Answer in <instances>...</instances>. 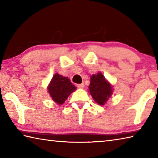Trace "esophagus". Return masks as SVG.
<instances>
[{
  "mask_svg": "<svg viewBox=\"0 0 158 158\" xmlns=\"http://www.w3.org/2000/svg\"><path fill=\"white\" fill-rule=\"evenodd\" d=\"M77 87L79 88V89H84V83H82V84H77Z\"/></svg>",
  "mask_w": 158,
  "mask_h": 158,
  "instance_id": "obj_1",
  "label": "esophagus"
}]
</instances>
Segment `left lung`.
Returning a JSON list of instances; mask_svg holds the SVG:
<instances>
[{"label":"left lung","mask_w":158,"mask_h":158,"mask_svg":"<svg viewBox=\"0 0 158 158\" xmlns=\"http://www.w3.org/2000/svg\"><path fill=\"white\" fill-rule=\"evenodd\" d=\"M89 92L96 103L104 105L111 96L113 89L112 85L106 81L103 74L98 73L90 77Z\"/></svg>","instance_id":"left-lung-1"}]
</instances>
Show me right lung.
I'll return each mask as SVG.
<instances>
[{
  "mask_svg": "<svg viewBox=\"0 0 158 158\" xmlns=\"http://www.w3.org/2000/svg\"><path fill=\"white\" fill-rule=\"evenodd\" d=\"M76 89L69 79L58 73L53 75L47 88L48 92L52 100L60 105L65 102L68 96Z\"/></svg>",
  "mask_w": 158,
  "mask_h": 158,
  "instance_id": "1",
  "label": "right lung"
}]
</instances>
